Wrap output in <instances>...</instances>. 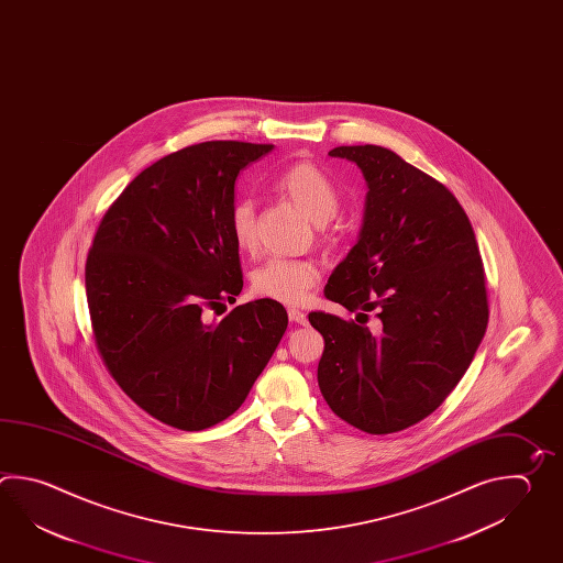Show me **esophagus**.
<instances>
[{"label": "esophagus", "mask_w": 563, "mask_h": 563, "mask_svg": "<svg viewBox=\"0 0 563 563\" xmlns=\"http://www.w3.org/2000/svg\"><path fill=\"white\" fill-rule=\"evenodd\" d=\"M288 319L297 324H307V314L299 309H288Z\"/></svg>", "instance_id": "1"}]
</instances>
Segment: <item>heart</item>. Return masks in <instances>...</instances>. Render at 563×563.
<instances>
[{"label": "heart", "mask_w": 563, "mask_h": 563, "mask_svg": "<svg viewBox=\"0 0 563 563\" xmlns=\"http://www.w3.org/2000/svg\"><path fill=\"white\" fill-rule=\"evenodd\" d=\"M273 186L302 212L324 224L339 208V195L331 178L312 162H295L276 174ZM230 234L234 244L251 253L256 249V207L251 198L236 200L229 214ZM321 278V266L312 258H268L253 273V290L263 299L283 305H300Z\"/></svg>", "instance_id": "b5f03b06"}]
</instances>
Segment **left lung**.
<instances>
[{
	"mask_svg": "<svg viewBox=\"0 0 563 563\" xmlns=\"http://www.w3.org/2000/svg\"><path fill=\"white\" fill-rule=\"evenodd\" d=\"M329 154L355 162L368 192L324 297L367 321L377 310L383 329L310 312L324 339L317 379L334 415L387 435L433 413L470 368L489 321L482 254L457 198L429 174L373 144Z\"/></svg>",
	"mask_w": 563,
	"mask_h": 563,
	"instance_id": "left-lung-1",
	"label": "left lung"
}]
</instances>
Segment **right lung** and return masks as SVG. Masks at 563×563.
<instances>
[{
  "instance_id": "right-lung-1",
  "label": "right lung",
  "mask_w": 563,
  "mask_h": 563,
  "mask_svg": "<svg viewBox=\"0 0 563 563\" xmlns=\"http://www.w3.org/2000/svg\"><path fill=\"white\" fill-rule=\"evenodd\" d=\"M273 144L212 140L128 184L86 261L93 343L120 389L162 423L202 431L241 407L287 331L280 302L207 310L242 290L230 234L234 183Z\"/></svg>"
}]
</instances>
